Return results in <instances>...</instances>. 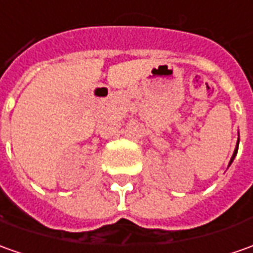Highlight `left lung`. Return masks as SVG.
I'll list each match as a JSON object with an SVG mask.
<instances>
[{
  "label": "left lung",
  "mask_w": 253,
  "mask_h": 253,
  "mask_svg": "<svg viewBox=\"0 0 253 253\" xmlns=\"http://www.w3.org/2000/svg\"><path fill=\"white\" fill-rule=\"evenodd\" d=\"M238 142H240V138H238ZM238 142H237V148H235L234 154H233V156H231V161H230V165H231V162H233V161H234L235 155H237V152H238Z\"/></svg>",
  "instance_id": "left-lung-1"
}]
</instances>
